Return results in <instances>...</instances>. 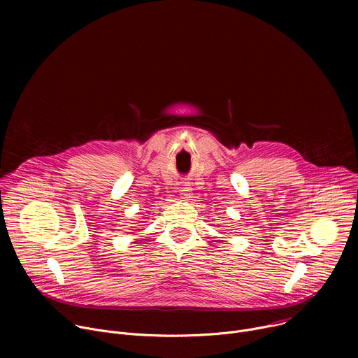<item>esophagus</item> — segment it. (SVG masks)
I'll list each match as a JSON object with an SVG mask.
<instances>
[{
  "mask_svg": "<svg viewBox=\"0 0 358 358\" xmlns=\"http://www.w3.org/2000/svg\"><path fill=\"white\" fill-rule=\"evenodd\" d=\"M180 195H181V199H184V201H187V199L191 198V187H189L187 182H182V184H181Z\"/></svg>",
  "mask_w": 358,
  "mask_h": 358,
  "instance_id": "34e87169",
  "label": "esophagus"
}]
</instances>
